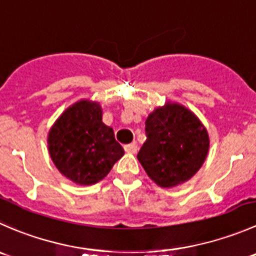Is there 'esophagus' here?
<instances>
[{"label": "esophagus", "mask_w": 256, "mask_h": 256, "mask_svg": "<svg viewBox=\"0 0 256 256\" xmlns=\"http://www.w3.org/2000/svg\"><path fill=\"white\" fill-rule=\"evenodd\" d=\"M124 150L127 152V153H130V154H136V152H138V146H136V143H130V144H127V146H124Z\"/></svg>", "instance_id": "obj_1"}]
</instances>
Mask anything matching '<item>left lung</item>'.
Instances as JSON below:
<instances>
[{
	"mask_svg": "<svg viewBox=\"0 0 256 256\" xmlns=\"http://www.w3.org/2000/svg\"><path fill=\"white\" fill-rule=\"evenodd\" d=\"M146 134L136 158L162 188L186 183L208 156V130L192 110L178 103L156 108L146 120Z\"/></svg>",
	"mask_w": 256,
	"mask_h": 256,
	"instance_id": "8db88e82",
	"label": "left lung"
}]
</instances>
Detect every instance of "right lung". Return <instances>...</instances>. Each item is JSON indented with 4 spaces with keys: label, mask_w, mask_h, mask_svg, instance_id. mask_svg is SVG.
I'll return each mask as SVG.
<instances>
[{
    "label": "right lung",
    "mask_w": 256,
    "mask_h": 256,
    "mask_svg": "<svg viewBox=\"0 0 256 256\" xmlns=\"http://www.w3.org/2000/svg\"><path fill=\"white\" fill-rule=\"evenodd\" d=\"M47 143L58 170L80 186L102 180L124 154L113 129L102 122L100 103L88 100L60 114L50 129Z\"/></svg>",
    "instance_id": "add662e5"
}]
</instances>
